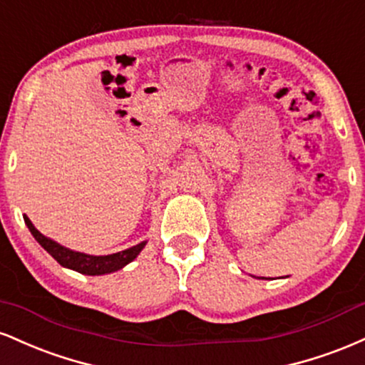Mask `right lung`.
Here are the masks:
<instances>
[{
    "label": "right lung",
    "mask_w": 365,
    "mask_h": 365,
    "mask_svg": "<svg viewBox=\"0 0 365 365\" xmlns=\"http://www.w3.org/2000/svg\"><path fill=\"white\" fill-rule=\"evenodd\" d=\"M25 224H27L29 230L32 232L36 241L41 244L44 250L49 252L53 258L58 261L61 267L71 268L75 272L83 273V275H104V273H110V272H118L121 269L124 264H128L130 261H133L138 256V252L143 250L145 242L136 244V246L130 247V250H124L121 252H115V255H107V256H90V255H83V252H76V251H70L66 247L59 246L58 242L51 241L47 239L46 235H42L36 227L32 225V222L29 220V217H24Z\"/></svg>",
    "instance_id": "obj_1"
}]
</instances>
